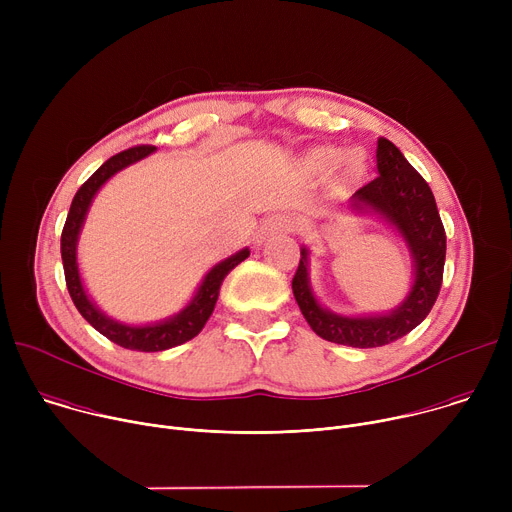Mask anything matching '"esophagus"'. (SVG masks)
<instances>
[{
	"label": "esophagus",
	"mask_w": 512,
	"mask_h": 512,
	"mask_svg": "<svg viewBox=\"0 0 512 512\" xmlns=\"http://www.w3.org/2000/svg\"><path fill=\"white\" fill-rule=\"evenodd\" d=\"M296 223L294 218L287 216V214H273L269 218H265L263 225H261V233H259V239H265L269 235H277V233H289L294 231Z\"/></svg>",
	"instance_id": "34e87169"
}]
</instances>
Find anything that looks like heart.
Wrapping results in <instances>:
<instances>
[{
    "instance_id": "obj_1",
    "label": "heart",
    "mask_w": 512,
    "mask_h": 512,
    "mask_svg": "<svg viewBox=\"0 0 512 512\" xmlns=\"http://www.w3.org/2000/svg\"><path fill=\"white\" fill-rule=\"evenodd\" d=\"M336 160H338V154L334 150L318 148V150H312L306 156V168L312 174H324V172H328L336 164Z\"/></svg>"
}]
</instances>
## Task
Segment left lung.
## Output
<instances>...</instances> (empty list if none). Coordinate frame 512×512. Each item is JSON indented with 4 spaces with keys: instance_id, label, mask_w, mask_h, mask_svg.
<instances>
[{
    "instance_id": "8db88e82",
    "label": "left lung",
    "mask_w": 512,
    "mask_h": 512,
    "mask_svg": "<svg viewBox=\"0 0 512 512\" xmlns=\"http://www.w3.org/2000/svg\"><path fill=\"white\" fill-rule=\"evenodd\" d=\"M377 172L379 178L352 194L348 208L377 214L405 241L413 267L405 300L385 314L344 316L328 310L314 294L308 247H302V259L291 281L310 328L328 342L352 348L385 346L419 326L440 294L446 263V231L433 192L397 145L385 137L377 139Z\"/></svg>"
}]
</instances>
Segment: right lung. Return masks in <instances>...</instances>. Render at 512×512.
<instances>
[{
    "label": "right lung",
    "instance_id": "add662e5",
    "mask_svg": "<svg viewBox=\"0 0 512 512\" xmlns=\"http://www.w3.org/2000/svg\"><path fill=\"white\" fill-rule=\"evenodd\" d=\"M154 152H156L154 145H137V148L125 150V152L109 158L79 188L75 198H72L66 223L62 229V237H60V253H62L66 287H68V294H70L72 302H75L77 310L81 312V316L111 342H115L123 348H129V350H139V352H160V350H168V348H174V346H180V344L192 340L204 328L206 320L210 318V314L216 306V300H218V291H221L225 277L241 261H245L251 253L245 247V249L237 251L235 255L210 267V271L202 277L200 285L196 287L190 302L178 314L164 318L160 322L125 324V322H119V320L107 316L105 312H101V308L87 294V289L81 279V271H79V261H77L79 237H81L83 225L87 221V212L93 204V198L105 186V182H109L117 172L125 170L127 166H131L143 158H148Z\"/></svg>",
    "mask_w": 512,
    "mask_h": 512
}]
</instances>
